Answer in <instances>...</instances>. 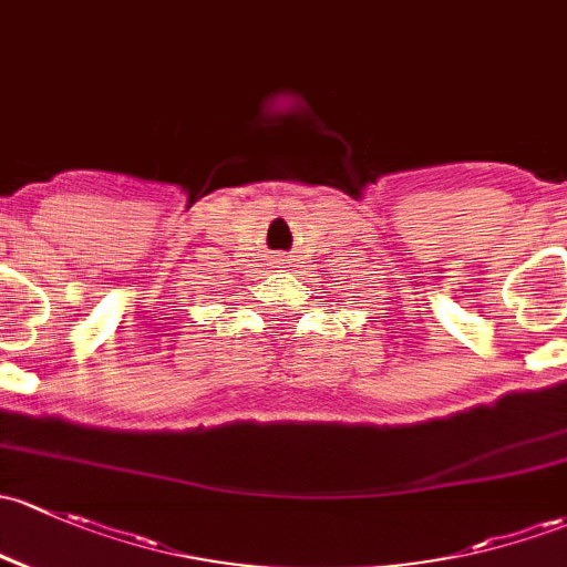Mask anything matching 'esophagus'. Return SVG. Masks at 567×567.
<instances>
[{
  "mask_svg": "<svg viewBox=\"0 0 567 567\" xmlns=\"http://www.w3.org/2000/svg\"><path fill=\"white\" fill-rule=\"evenodd\" d=\"M282 264H285V260H282V258H277V266H279V268H282Z\"/></svg>",
  "mask_w": 567,
  "mask_h": 567,
  "instance_id": "obj_1",
  "label": "esophagus"
}]
</instances>
